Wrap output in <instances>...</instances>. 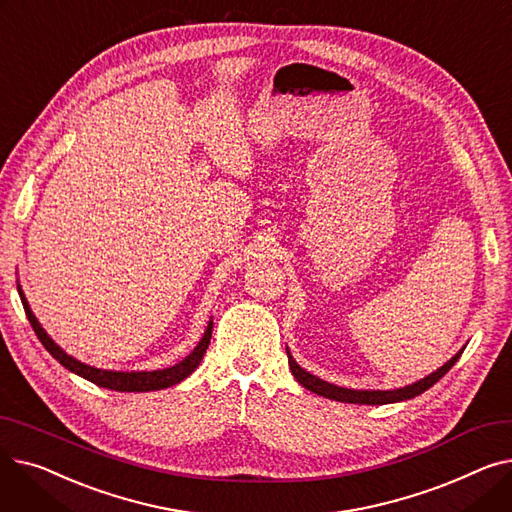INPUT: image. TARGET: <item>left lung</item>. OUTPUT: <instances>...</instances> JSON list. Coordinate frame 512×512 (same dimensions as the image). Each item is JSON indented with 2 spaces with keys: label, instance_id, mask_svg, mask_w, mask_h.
Masks as SVG:
<instances>
[{
  "label": "left lung",
  "instance_id": "8db88e82",
  "mask_svg": "<svg viewBox=\"0 0 512 512\" xmlns=\"http://www.w3.org/2000/svg\"><path fill=\"white\" fill-rule=\"evenodd\" d=\"M465 346L461 348L459 353H456L452 359H448L440 369L432 371L429 375H425L423 380H417L409 386H402V388H394V390H355V388H344V386H336V384H330L326 380L317 378V375L309 373L307 369H303L297 361H294V357L290 355V351L286 348L288 353V365H290V371L294 378H297V382L311 390L313 394H319L324 398H330V400H338V402H351V405H390V402H400V400H409V398H415L419 394H423L425 390L432 388L438 380H442L444 375L450 371V367L459 361V357L463 355Z\"/></svg>",
  "mask_w": 512,
  "mask_h": 512
}]
</instances>
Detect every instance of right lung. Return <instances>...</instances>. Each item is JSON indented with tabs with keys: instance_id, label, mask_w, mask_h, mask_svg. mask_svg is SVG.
<instances>
[{
	"instance_id": "add662e5",
	"label": "right lung",
	"mask_w": 512,
	"mask_h": 512,
	"mask_svg": "<svg viewBox=\"0 0 512 512\" xmlns=\"http://www.w3.org/2000/svg\"><path fill=\"white\" fill-rule=\"evenodd\" d=\"M18 294H20V301H22V307L26 311V317H29L31 326L37 334V338L41 340V344L47 348L49 355L60 361L68 371L80 375V378H85L101 388H107V390H116V392H151V390H164V388H170L174 384H180L182 380H186L188 375H191L205 351L209 346V340H211V330H213V319L207 321V328L201 336V340L197 342V346L193 348L191 353H188L182 361H178L176 365L172 367H166V369H153V371H116V369H99V367H93V365H87L83 361L74 359L72 355H68L64 348L60 344L53 342V338L43 330V326L39 324V319L35 317L29 301H26L24 292L18 284Z\"/></svg>"
}]
</instances>
